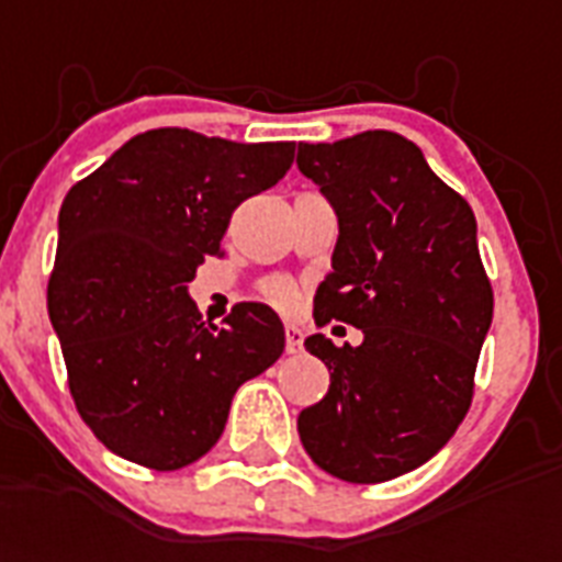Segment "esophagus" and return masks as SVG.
Wrapping results in <instances>:
<instances>
[{"mask_svg":"<svg viewBox=\"0 0 562 562\" xmlns=\"http://www.w3.org/2000/svg\"><path fill=\"white\" fill-rule=\"evenodd\" d=\"M285 350L289 352L303 350V329H300V326H285Z\"/></svg>","mask_w":562,"mask_h":562,"instance_id":"esophagus-1","label":"esophagus"}]
</instances>
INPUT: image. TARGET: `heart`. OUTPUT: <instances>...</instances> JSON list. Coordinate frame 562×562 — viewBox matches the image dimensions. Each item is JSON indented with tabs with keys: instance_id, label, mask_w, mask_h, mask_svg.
<instances>
[{
	"instance_id": "1",
	"label": "heart",
	"mask_w": 562,
	"mask_h": 562,
	"mask_svg": "<svg viewBox=\"0 0 562 562\" xmlns=\"http://www.w3.org/2000/svg\"><path fill=\"white\" fill-rule=\"evenodd\" d=\"M268 294H271L273 303L282 308H291L294 306V300H297V291L291 289L289 282H277V285H271V291H268Z\"/></svg>"
}]
</instances>
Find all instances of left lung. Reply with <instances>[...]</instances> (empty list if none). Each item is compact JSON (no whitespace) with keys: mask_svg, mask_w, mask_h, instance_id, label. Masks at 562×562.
<instances>
[{"mask_svg":"<svg viewBox=\"0 0 562 562\" xmlns=\"http://www.w3.org/2000/svg\"><path fill=\"white\" fill-rule=\"evenodd\" d=\"M297 169L338 215L317 326L335 317L364 335L359 347L306 338L329 368V391L300 411V440L335 479L391 481L435 458L470 411L493 324L475 215L393 131L300 143Z\"/></svg>","mask_w":562,"mask_h":562,"instance_id":"8db88e82","label":"left lung"}]
</instances>
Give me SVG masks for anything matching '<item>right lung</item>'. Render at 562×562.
Returning <instances> with one entry per match:
<instances>
[{"label": "right lung", "instance_id": "add662e5", "mask_svg": "<svg viewBox=\"0 0 562 562\" xmlns=\"http://www.w3.org/2000/svg\"><path fill=\"white\" fill-rule=\"evenodd\" d=\"M294 143H229L187 127L127 139L57 215L48 321L75 408L125 461L180 470L218 443L229 402L285 350L265 303L203 324L189 297L238 203L271 189Z\"/></svg>", "mask_w": 562, "mask_h": 562}]
</instances>
